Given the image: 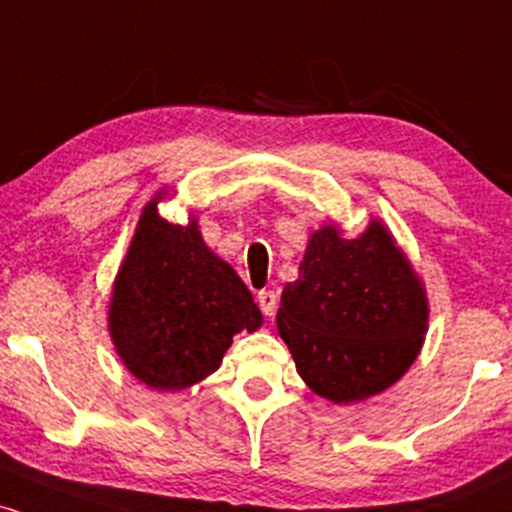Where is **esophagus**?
I'll return each instance as SVG.
<instances>
[{
  "instance_id": "34e87169",
  "label": "esophagus",
  "mask_w": 512,
  "mask_h": 512,
  "mask_svg": "<svg viewBox=\"0 0 512 512\" xmlns=\"http://www.w3.org/2000/svg\"><path fill=\"white\" fill-rule=\"evenodd\" d=\"M257 305L267 317H274L276 313V305H279V296L274 291H260L257 293Z\"/></svg>"
}]
</instances>
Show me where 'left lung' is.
Wrapping results in <instances>:
<instances>
[{
    "mask_svg": "<svg viewBox=\"0 0 512 512\" xmlns=\"http://www.w3.org/2000/svg\"><path fill=\"white\" fill-rule=\"evenodd\" d=\"M426 322L424 286L378 221L354 240L334 226L313 233L301 276L276 313L301 378L337 404L399 380L419 354Z\"/></svg>",
    "mask_w": 512,
    "mask_h": 512,
    "instance_id": "left-lung-1",
    "label": "left lung"
}]
</instances>
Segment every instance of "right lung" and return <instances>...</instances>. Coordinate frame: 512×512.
<instances>
[{
	"label": "right lung",
	"instance_id": "add662e5",
	"mask_svg": "<svg viewBox=\"0 0 512 512\" xmlns=\"http://www.w3.org/2000/svg\"><path fill=\"white\" fill-rule=\"evenodd\" d=\"M146 204L117 274L110 334L125 366L154 390H182L219 368L240 330L262 325L248 286L204 245L197 221Z\"/></svg>",
	"mask_w": 512,
	"mask_h": 512
}]
</instances>
